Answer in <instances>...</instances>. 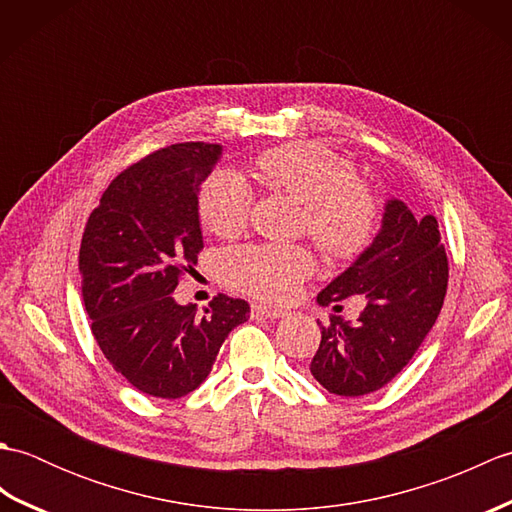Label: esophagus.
I'll return each instance as SVG.
<instances>
[{
	"label": "esophagus",
	"instance_id": "1",
	"mask_svg": "<svg viewBox=\"0 0 512 512\" xmlns=\"http://www.w3.org/2000/svg\"><path fill=\"white\" fill-rule=\"evenodd\" d=\"M253 317H264V319H284L288 317V310L266 306V303H253Z\"/></svg>",
	"mask_w": 512,
	"mask_h": 512
}]
</instances>
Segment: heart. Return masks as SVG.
Returning a JSON list of instances; mask_svg holds the SVG:
<instances>
[{
    "mask_svg": "<svg viewBox=\"0 0 512 512\" xmlns=\"http://www.w3.org/2000/svg\"><path fill=\"white\" fill-rule=\"evenodd\" d=\"M264 178L297 200L303 228L325 255L352 257L376 226V202L356 167L345 156L319 143H295L270 149L259 158ZM253 189L239 171L220 169L200 191V217L211 233L237 235L248 222ZM314 262L306 248L253 244L226 255V275L239 290L264 299H290L312 275Z\"/></svg>",
    "mask_w": 512,
    "mask_h": 512,
    "instance_id": "b5f03b06",
    "label": "heart"
}]
</instances>
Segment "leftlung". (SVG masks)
<instances>
[{
    "label": "left lung",
    "mask_w": 512,
    "mask_h": 512,
    "mask_svg": "<svg viewBox=\"0 0 512 512\" xmlns=\"http://www.w3.org/2000/svg\"><path fill=\"white\" fill-rule=\"evenodd\" d=\"M447 281L436 217L413 215L398 198L385 200L372 244L317 297L319 306H330L363 295L365 308L356 323L330 317L310 374L336 396H365L387 385L436 323Z\"/></svg>",
    "instance_id": "obj_1"
}]
</instances>
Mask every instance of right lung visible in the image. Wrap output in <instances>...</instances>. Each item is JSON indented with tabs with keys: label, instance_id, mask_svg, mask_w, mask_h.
<instances>
[{
	"label": "right lung",
	"instance_id": "right-lung-1",
	"mask_svg": "<svg viewBox=\"0 0 512 512\" xmlns=\"http://www.w3.org/2000/svg\"><path fill=\"white\" fill-rule=\"evenodd\" d=\"M222 145L180 143L125 169L85 226L79 270L92 334L118 374L147 396L180 398L211 374L244 299L217 295L202 312L173 299L204 246L200 187Z\"/></svg>",
	"mask_w": 512,
	"mask_h": 512
}]
</instances>
